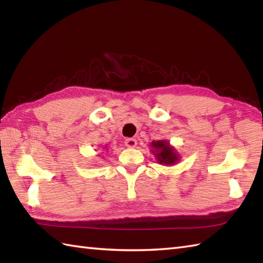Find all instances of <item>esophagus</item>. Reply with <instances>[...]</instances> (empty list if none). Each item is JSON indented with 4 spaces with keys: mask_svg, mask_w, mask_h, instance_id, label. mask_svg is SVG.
Listing matches in <instances>:
<instances>
[{
    "mask_svg": "<svg viewBox=\"0 0 263 263\" xmlns=\"http://www.w3.org/2000/svg\"><path fill=\"white\" fill-rule=\"evenodd\" d=\"M125 146L128 148H135L137 146V140L133 138H127L125 139Z\"/></svg>",
    "mask_w": 263,
    "mask_h": 263,
    "instance_id": "esophagus-1",
    "label": "esophagus"
}]
</instances>
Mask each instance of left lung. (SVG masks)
I'll list each match as a JSON object with an SVG mask.
<instances>
[{"instance_id": "8db88e82", "label": "left lung", "mask_w": 263, "mask_h": 263, "mask_svg": "<svg viewBox=\"0 0 263 263\" xmlns=\"http://www.w3.org/2000/svg\"><path fill=\"white\" fill-rule=\"evenodd\" d=\"M153 148L156 149V157H157V160L160 164H165V165H172L175 164L178 156L175 154L174 149L170 147V144L166 141H154L152 143Z\"/></svg>"}]
</instances>
